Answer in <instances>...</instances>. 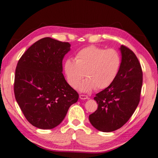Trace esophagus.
I'll list each match as a JSON object with an SVG mask.
<instances>
[{"label": "esophagus", "mask_w": 158, "mask_h": 158, "mask_svg": "<svg viewBox=\"0 0 158 158\" xmlns=\"http://www.w3.org/2000/svg\"><path fill=\"white\" fill-rule=\"evenodd\" d=\"M79 98H81V99H88V97L86 95H83V94H80L79 95Z\"/></svg>", "instance_id": "obj_1"}]
</instances>
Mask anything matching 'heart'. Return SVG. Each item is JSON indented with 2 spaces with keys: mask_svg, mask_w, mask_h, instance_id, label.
<instances>
[{
  "mask_svg": "<svg viewBox=\"0 0 158 158\" xmlns=\"http://www.w3.org/2000/svg\"><path fill=\"white\" fill-rule=\"evenodd\" d=\"M121 66V57L114 49H106L89 46L80 50L75 61L67 59L64 70L69 84L77 87L84 75L87 77L79 86L81 92H89L95 88L105 89L116 78Z\"/></svg>",
  "mask_w": 158,
  "mask_h": 158,
  "instance_id": "obj_1",
  "label": "heart"
}]
</instances>
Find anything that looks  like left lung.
<instances>
[{
  "instance_id": "8db88e82",
  "label": "left lung",
  "mask_w": 158,
  "mask_h": 158,
  "mask_svg": "<svg viewBox=\"0 0 158 158\" xmlns=\"http://www.w3.org/2000/svg\"><path fill=\"white\" fill-rule=\"evenodd\" d=\"M119 72L109 87L96 94L97 110L89 116L94 128L114 131L124 125L134 113L140 99L143 70L134 52L124 45Z\"/></svg>"
}]
</instances>
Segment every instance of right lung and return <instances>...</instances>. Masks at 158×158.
Instances as JSON below:
<instances>
[{
    "mask_svg": "<svg viewBox=\"0 0 158 158\" xmlns=\"http://www.w3.org/2000/svg\"><path fill=\"white\" fill-rule=\"evenodd\" d=\"M70 50L69 42L44 38L31 46L18 62L15 100L28 121L39 129L60 125L78 101V93L62 73V60Z\"/></svg>",
    "mask_w": 158,
    "mask_h": 158,
    "instance_id": "right-lung-1",
    "label": "right lung"
}]
</instances>
